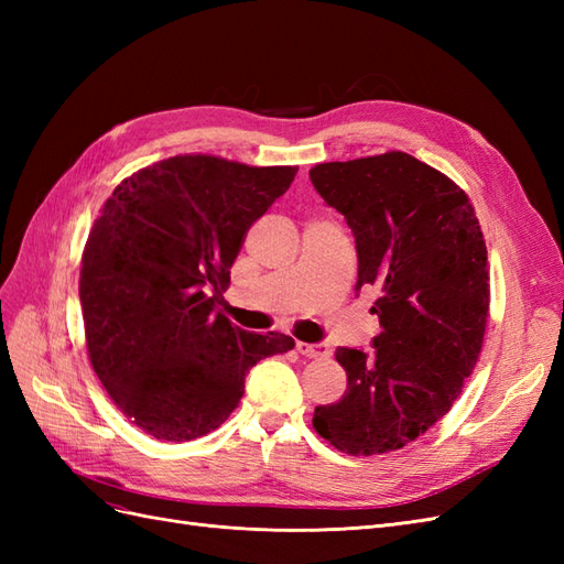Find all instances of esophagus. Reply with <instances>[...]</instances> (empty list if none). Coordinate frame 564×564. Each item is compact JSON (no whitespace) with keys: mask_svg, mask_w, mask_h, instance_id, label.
Instances as JSON below:
<instances>
[{"mask_svg":"<svg viewBox=\"0 0 564 564\" xmlns=\"http://www.w3.org/2000/svg\"><path fill=\"white\" fill-rule=\"evenodd\" d=\"M296 350L305 357H327L332 352L327 344H303V340H299Z\"/></svg>","mask_w":564,"mask_h":564,"instance_id":"1","label":"esophagus"}]
</instances>
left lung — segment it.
I'll return each instance as SVG.
<instances>
[{
  "mask_svg": "<svg viewBox=\"0 0 564 564\" xmlns=\"http://www.w3.org/2000/svg\"><path fill=\"white\" fill-rule=\"evenodd\" d=\"M322 199L346 216L357 284L377 286L381 334L371 352L338 348L344 398L315 406L336 449H402L445 416L477 362L489 315L485 237L460 187L406 152L311 169Z\"/></svg>",
  "mask_w": 564,
  "mask_h": 564,
  "instance_id": "1",
  "label": "left lung"
}]
</instances>
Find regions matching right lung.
<instances>
[{"label":"right lung","mask_w":564,"mask_h":564,"mask_svg":"<svg viewBox=\"0 0 564 564\" xmlns=\"http://www.w3.org/2000/svg\"><path fill=\"white\" fill-rule=\"evenodd\" d=\"M296 166L176 155L119 183L82 253L89 360L131 423L158 440L216 431L263 357L294 348L216 313L245 235L292 185Z\"/></svg>","instance_id":"right-lung-1"}]
</instances>
